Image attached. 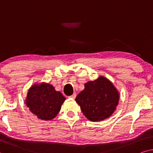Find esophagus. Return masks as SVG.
Here are the masks:
<instances>
[{
    "instance_id": "obj_1",
    "label": "esophagus",
    "mask_w": 153,
    "mask_h": 153,
    "mask_svg": "<svg viewBox=\"0 0 153 153\" xmlns=\"http://www.w3.org/2000/svg\"><path fill=\"white\" fill-rule=\"evenodd\" d=\"M75 97H76V94H75V93H74L73 95H71V96H70V97H69V98H71V99H75Z\"/></svg>"
}]
</instances>
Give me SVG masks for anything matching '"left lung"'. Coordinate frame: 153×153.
<instances>
[{
    "instance_id": "8db88e82",
    "label": "left lung",
    "mask_w": 153,
    "mask_h": 153,
    "mask_svg": "<svg viewBox=\"0 0 153 153\" xmlns=\"http://www.w3.org/2000/svg\"><path fill=\"white\" fill-rule=\"evenodd\" d=\"M119 93L111 81L100 76L85 84V89L75 98L82 113L91 122L101 121L111 116L119 102Z\"/></svg>"
}]
</instances>
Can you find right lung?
Segmentation results:
<instances>
[{
    "label": "right lung",
    "mask_w": 153,
    "mask_h": 153,
    "mask_svg": "<svg viewBox=\"0 0 153 153\" xmlns=\"http://www.w3.org/2000/svg\"><path fill=\"white\" fill-rule=\"evenodd\" d=\"M66 98L52 85L35 84L27 93L26 104L30 111L42 120H51L60 111Z\"/></svg>",
    "instance_id": "right-lung-1"
}]
</instances>
